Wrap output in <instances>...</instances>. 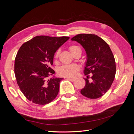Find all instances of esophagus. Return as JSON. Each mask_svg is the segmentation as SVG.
<instances>
[{
    "mask_svg": "<svg viewBox=\"0 0 134 134\" xmlns=\"http://www.w3.org/2000/svg\"><path fill=\"white\" fill-rule=\"evenodd\" d=\"M66 79L69 80L70 81H71V82H74V81L75 80V78H70V77H68V78H66Z\"/></svg>",
    "mask_w": 134,
    "mask_h": 134,
    "instance_id": "34e87169",
    "label": "esophagus"
}]
</instances>
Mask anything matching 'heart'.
Here are the masks:
<instances>
[{
	"mask_svg": "<svg viewBox=\"0 0 134 134\" xmlns=\"http://www.w3.org/2000/svg\"><path fill=\"white\" fill-rule=\"evenodd\" d=\"M69 50L72 55H74L75 52L77 51L80 50V47L75 44H71L69 47ZM60 54V51L57 50L55 53L54 58L55 59L58 58ZM80 70V67L78 65L71 64V65H64L60 66L58 72L59 75L66 76V77H72L75 76L76 73Z\"/></svg>",
	"mask_w": 134,
	"mask_h": 134,
	"instance_id": "heart-1",
	"label": "heart"
}]
</instances>
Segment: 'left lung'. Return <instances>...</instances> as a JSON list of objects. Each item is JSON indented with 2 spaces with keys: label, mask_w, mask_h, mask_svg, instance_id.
<instances>
[{
  "label": "left lung",
  "mask_w": 134,
  "mask_h": 134,
  "mask_svg": "<svg viewBox=\"0 0 134 134\" xmlns=\"http://www.w3.org/2000/svg\"><path fill=\"white\" fill-rule=\"evenodd\" d=\"M79 43L86 51L87 61L84 73L86 85L80 91L90 99L103 96L114 80L116 68L114 56L107 42L94 34H81L71 38ZM92 75L90 77L88 74Z\"/></svg>",
  "instance_id": "obj_1"
}]
</instances>
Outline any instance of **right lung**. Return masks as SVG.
<instances>
[{"instance_id": "add662e5", "label": "right lung", "mask_w": 134, "mask_h": 134, "mask_svg": "<svg viewBox=\"0 0 134 134\" xmlns=\"http://www.w3.org/2000/svg\"><path fill=\"white\" fill-rule=\"evenodd\" d=\"M69 37L37 36L19 48L14 62L17 83L26 98L32 103L44 105L57 96L62 78L48 77L55 71L50 68L58 48Z\"/></svg>"}]
</instances>
